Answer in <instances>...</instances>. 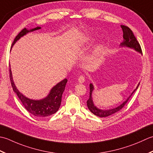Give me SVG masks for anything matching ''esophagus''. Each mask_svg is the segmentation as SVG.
<instances>
[{
  "instance_id": "obj_1",
  "label": "esophagus",
  "mask_w": 153,
  "mask_h": 153,
  "mask_svg": "<svg viewBox=\"0 0 153 153\" xmlns=\"http://www.w3.org/2000/svg\"><path fill=\"white\" fill-rule=\"evenodd\" d=\"M85 81V76L84 75H80L79 77V82L80 83H83Z\"/></svg>"
}]
</instances>
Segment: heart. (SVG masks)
Returning <instances> with one entry per match:
<instances>
[{
  "label": "heart",
  "mask_w": 153,
  "mask_h": 153,
  "mask_svg": "<svg viewBox=\"0 0 153 153\" xmlns=\"http://www.w3.org/2000/svg\"><path fill=\"white\" fill-rule=\"evenodd\" d=\"M101 50H102V45H98L95 48V50H94L95 53L96 54L99 53L101 51Z\"/></svg>",
  "instance_id": "obj_1"
}]
</instances>
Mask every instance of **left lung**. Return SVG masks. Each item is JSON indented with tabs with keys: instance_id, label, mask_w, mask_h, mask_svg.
I'll return each mask as SVG.
<instances>
[{
	"instance_id": "8db88e82",
	"label": "left lung",
	"mask_w": 153,
	"mask_h": 153,
	"mask_svg": "<svg viewBox=\"0 0 153 153\" xmlns=\"http://www.w3.org/2000/svg\"><path fill=\"white\" fill-rule=\"evenodd\" d=\"M121 27L122 28L123 30V42L121 43V46H127L128 48H133L136 50L137 51L139 52L140 53L142 54V49L141 48V45H140L139 42L137 40L136 37L134 36V34L133 32L131 31L129 27H127L126 26H124V25H121ZM139 85L137 87V88H138ZM136 88V89H137ZM135 89V90H136ZM93 90H94V86H93L92 84H90V96H89V99L87 100V106H88L89 110L92 112V114H94L95 116H97L98 117H108L110 116L111 115L114 114L115 113H116L118 111H120L121 110L126 104L129 100L130 98L131 97L132 94L135 92V90L132 92V94L129 96V97L127 98L126 101H125L122 104H121L117 108H115L113 109H111V110H100V109L96 108L95 105L93 104L92 102V93Z\"/></svg>"
}]
</instances>
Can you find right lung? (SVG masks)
I'll return each instance as SVG.
<instances>
[{
	"label": "right lung",
	"instance_id": "right-lung-1",
	"mask_svg": "<svg viewBox=\"0 0 153 153\" xmlns=\"http://www.w3.org/2000/svg\"><path fill=\"white\" fill-rule=\"evenodd\" d=\"M40 28H41L40 27H37L36 28L30 30H27L26 28H24L18 34L17 36L15 37L12 46L17 42V40L19 39L21 37L26 35L27 33L39 30ZM9 67H10V65H9ZM9 71H10V80L13 90L15 93H16L18 97L19 98L20 101L22 103L24 108L31 114L38 117H45L47 116H51L52 114H55V112L58 111L61 103L62 94H63V92L65 88V85H66L67 82V79L62 80L61 82H59L57 85H55L51 90L49 95L44 99L40 100H30L25 97L23 94H22L18 91L14 85L13 80H12L10 68L9 69Z\"/></svg>",
	"mask_w": 153,
	"mask_h": 153
}]
</instances>
